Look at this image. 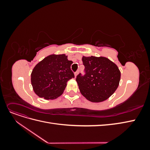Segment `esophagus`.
I'll list each match as a JSON object with an SVG mask.
<instances>
[{"instance_id":"obj_1","label":"esophagus","mask_w":150,"mask_h":150,"mask_svg":"<svg viewBox=\"0 0 150 150\" xmlns=\"http://www.w3.org/2000/svg\"><path fill=\"white\" fill-rule=\"evenodd\" d=\"M78 72H79V71H77L75 73H74V76H75V78H76L77 77V76H78Z\"/></svg>"}]
</instances>
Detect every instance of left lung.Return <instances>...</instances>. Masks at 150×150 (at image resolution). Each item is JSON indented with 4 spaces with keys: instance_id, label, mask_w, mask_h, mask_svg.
Masks as SVG:
<instances>
[{
    "instance_id": "1",
    "label": "left lung",
    "mask_w": 150,
    "mask_h": 150,
    "mask_svg": "<svg viewBox=\"0 0 150 150\" xmlns=\"http://www.w3.org/2000/svg\"><path fill=\"white\" fill-rule=\"evenodd\" d=\"M86 74L77 76L76 81L81 94L88 101H106L119 86L121 72L115 63L106 57L83 56Z\"/></svg>"
}]
</instances>
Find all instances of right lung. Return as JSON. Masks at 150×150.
I'll list each match as a JSON object with an SVG mask.
<instances>
[{
  "instance_id": "1",
  "label": "right lung",
  "mask_w": 150,
  "mask_h": 150,
  "mask_svg": "<svg viewBox=\"0 0 150 150\" xmlns=\"http://www.w3.org/2000/svg\"><path fill=\"white\" fill-rule=\"evenodd\" d=\"M72 61L66 54H51L35 65L31 73L34 93L45 99H54L64 92L67 81L74 78Z\"/></svg>"
}]
</instances>
